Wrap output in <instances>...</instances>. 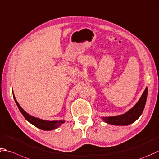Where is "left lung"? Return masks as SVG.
I'll use <instances>...</instances> for the list:
<instances>
[{"label": "left lung", "instance_id": "left-lung-1", "mask_svg": "<svg viewBox=\"0 0 159 159\" xmlns=\"http://www.w3.org/2000/svg\"><path fill=\"white\" fill-rule=\"evenodd\" d=\"M148 96V88H146L141 97L134 106L126 113L119 116L102 117L105 123L114 125H127L137 120L143 111Z\"/></svg>", "mask_w": 159, "mask_h": 159}]
</instances>
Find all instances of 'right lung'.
<instances>
[{"label":"right lung","instance_id":"right-lung-1","mask_svg":"<svg viewBox=\"0 0 159 159\" xmlns=\"http://www.w3.org/2000/svg\"><path fill=\"white\" fill-rule=\"evenodd\" d=\"M13 96H14L16 103L18 109H19V110L20 111L22 114L23 115V116L25 118V119L27 121H29L30 123H32L33 125H34L36 127H38V128L40 129H43V130H52V129L57 128V127L61 125V124L65 123V120H63L49 121V120H44L40 119H38V118H36V117L31 116V115L28 114L25 111L23 110V109L20 106V105L18 103L17 101L16 100L14 95H13Z\"/></svg>","mask_w":159,"mask_h":159}]
</instances>
